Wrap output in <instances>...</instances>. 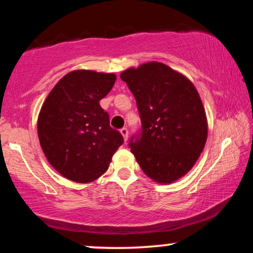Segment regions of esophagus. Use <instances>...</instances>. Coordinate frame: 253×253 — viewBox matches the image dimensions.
Returning a JSON list of instances; mask_svg holds the SVG:
<instances>
[{"instance_id":"34e87169","label":"esophagus","mask_w":253,"mask_h":253,"mask_svg":"<svg viewBox=\"0 0 253 253\" xmlns=\"http://www.w3.org/2000/svg\"><path fill=\"white\" fill-rule=\"evenodd\" d=\"M120 133H121V135L124 136L125 143H126V141H127V138H128V129H127L126 127H124V128H121V129H120Z\"/></svg>"}]
</instances>
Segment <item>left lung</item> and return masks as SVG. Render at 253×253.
Wrapping results in <instances>:
<instances>
[{"label":"left lung","instance_id":"8db88e82","mask_svg":"<svg viewBox=\"0 0 253 253\" xmlns=\"http://www.w3.org/2000/svg\"><path fill=\"white\" fill-rule=\"evenodd\" d=\"M120 77L141 119V135L129 143L130 152L155 182L177 181L191 170L207 141V117L195 85L159 62L129 68Z\"/></svg>","mask_w":253,"mask_h":253}]
</instances>
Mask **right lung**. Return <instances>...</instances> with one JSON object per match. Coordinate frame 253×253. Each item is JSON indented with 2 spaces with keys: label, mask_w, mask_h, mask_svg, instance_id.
<instances>
[{
  "label": "right lung",
  "mask_w": 253,
  "mask_h": 253,
  "mask_svg": "<svg viewBox=\"0 0 253 253\" xmlns=\"http://www.w3.org/2000/svg\"><path fill=\"white\" fill-rule=\"evenodd\" d=\"M115 80L114 74L71 71L43 101L38 117L40 146L48 163L70 181L89 183L102 176L124 143L100 106Z\"/></svg>",
  "instance_id": "right-lung-1"
}]
</instances>
